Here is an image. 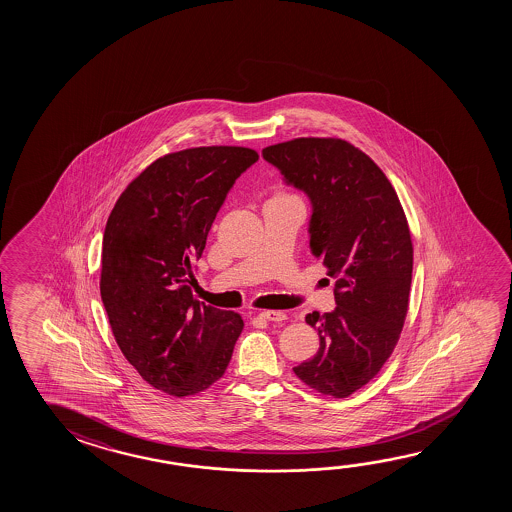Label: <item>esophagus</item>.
<instances>
[{
    "label": "esophagus",
    "instance_id": "esophagus-1",
    "mask_svg": "<svg viewBox=\"0 0 512 512\" xmlns=\"http://www.w3.org/2000/svg\"><path fill=\"white\" fill-rule=\"evenodd\" d=\"M259 316L262 319H268V321H284V319H287V314L282 310H264V312H260Z\"/></svg>",
    "mask_w": 512,
    "mask_h": 512
}]
</instances>
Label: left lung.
I'll list each match as a JSON object with an SVG mask.
<instances>
[{"mask_svg": "<svg viewBox=\"0 0 512 512\" xmlns=\"http://www.w3.org/2000/svg\"><path fill=\"white\" fill-rule=\"evenodd\" d=\"M262 157L309 196L310 252L336 278V309L305 318L318 353L293 371L318 393L346 398L384 366L407 316L412 241L402 203L384 171L343 139L300 137Z\"/></svg>", "mask_w": 512, "mask_h": 512, "instance_id": "left-lung-1", "label": "left lung"}]
</instances>
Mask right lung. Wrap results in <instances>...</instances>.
Here are the masks:
<instances>
[{"mask_svg":"<svg viewBox=\"0 0 512 512\" xmlns=\"http://www.w3.org/2000/svg\"><path fill=\"white\" fill-rule=\"evenodd\" d=\"M259 160L243 146L168 153L132 180L110 212L101 248V302L137 373L171 396L223 377L243 318L194 300V260L235 180Z\"/></svg>","mask_w":512,"mask_h":512,"instance_id":"obj_1","label":"right lung"}]
</instances>
